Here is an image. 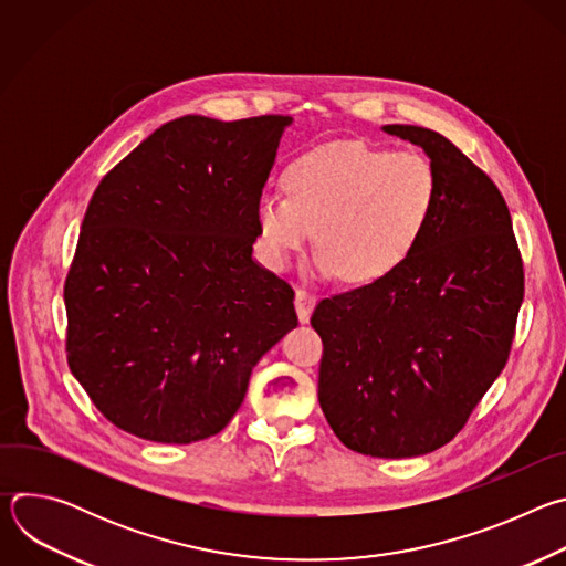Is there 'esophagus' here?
<instances>
[{
	"label": "esophagus",
	"instance_id": "34e87169",
	"mask_svg": "<svg viewBox=\"0 0 566 566\" xmlns=\"http://www.w3.org/2000/svg\"><path fill=\"white\" fill-rule=\"evenodd\" d=\"M315 302H317L315 293H311V291H306L302 286L295 291V311H297L300 322H308V317H311V313L315 308Z\"/></svg>",
	"mask_w": 566,
	"mask_h": 566
}]
</instances>
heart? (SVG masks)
Masks as SVG:
<instances>
[{
  "mask_svg": "<svg viewBox=\"0 0 566 566\" xmlns=\"http://www.w3.org/2000/svg\"><path fill=\"white\" fill-rule=\"evenodd\" d=\"M284 197H262L258 226L271 255L286 262L315 230L317 269L369 284L406 262L439 206V175L417 151L360 140L317 145L282 175Z\"/></svg>",
  "mask_w": 566,
  "mask_h": 566,
  "instance_id": "1",
  "label": "heart"
}]
</instances>
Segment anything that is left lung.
I'll return each mask as SVG.
<instances>
[{"label": "left lung", "instance_id": "left-lung-1", "mask_svg": "<svg viewBox=\"0 0 566 566\" xmlns=\"http://www.w3.org/2000/svg\"><path fill=\"white\" fill-rule=\"evenodd\" d=\"M430 156L439 206L387 277L317 302V400L354 452L402 459L452 441L502 374L524 300L509 206L439 132L385 125Z\"/></svg>", "mask_w": 566, "mask_h": 566}]
</instances>
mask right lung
Instances as JSON below:
<instances>
[{
	"instance_id": "right-lung-1",
	"label": "right lung",
	"mask_w": 566,
	"mask_h": 566,
	"mask_svg": "<svg viewBox=\"0 0 566 566\" xmlns=\"http://www.w3.org/2000/svg\"><path fill=\"white\" fill-rule=\"evenodd\" d=\"M291 116L160 125L98 184L64 282L66 363L145 441L221 432L260 358L297 327L293 289L253 260Z\"/></svg>"
}]
</instances>
